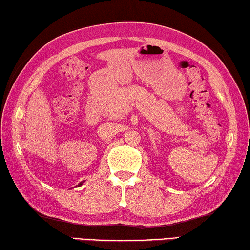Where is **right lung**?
Returning <instances> with one entry per match:
<instances>
[{
    "instance_id": "obj_1",
    "label": "right lung",
    "mask_w": 250,
    "mask_h": 250,
    "mask_svg": "<svg viewBox=\"0 0 250 250\" xmlns=\"http://www.w3.org/2000/svg\"><path fill=\"white\" fill-rule=\"evenodd\" d=\"M82 183H83V181H82V182H80V183H79V186H81V185H82Z\"/></svg>"
}]
</instances>
